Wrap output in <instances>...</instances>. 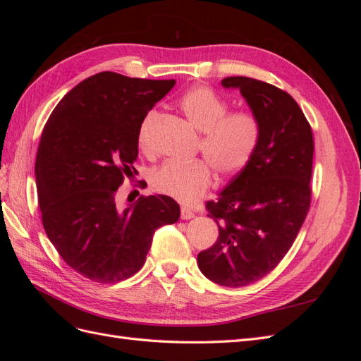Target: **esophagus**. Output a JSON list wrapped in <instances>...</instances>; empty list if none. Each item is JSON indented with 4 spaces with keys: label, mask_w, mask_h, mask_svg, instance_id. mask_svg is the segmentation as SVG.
Here are the masks:
<instances>
[{
    "label": "esophagus",
    "mask_w": 361,
    "mask_h": 361,
    "mask_svg": "<svg viewBox=\"0 0 361 361\" xmlns=\"http://www.w3.org/2000/svg\"><path fill=\"white\" fill-rule=\"evenodd\" d=\"M180 218L182 220H190V218H194V212L187 206L180 207Z\"/></svg>",
    "instance_id": "34e87169"
}]
</instances>
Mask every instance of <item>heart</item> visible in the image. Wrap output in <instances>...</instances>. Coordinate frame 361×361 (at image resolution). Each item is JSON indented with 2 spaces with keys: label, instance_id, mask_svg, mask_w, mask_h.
<instances>
[{
  "label": "heart",
  "instance_id": "heart-1",
  "mask_svg": "<svg viewBox=\"0 0 361 361\" xmlns=\"http://www.w3.org/2000/svg\"><path fill=\"white\" fill-rule=\"evenodd\" d=\"M182 111L202 133L199 152L206 161H167L150 174L154 191L182 203H192L209 190L212 170L228 179L241 173L253 158L260 140V122L253 111L231 110V105L209 87H195L182 97ZM157 118L150 111L140 128V146L149 150L147 133Z\"/></svg>",
  "mask_w": 361,
  "mask_h": 361
}]
</instances>
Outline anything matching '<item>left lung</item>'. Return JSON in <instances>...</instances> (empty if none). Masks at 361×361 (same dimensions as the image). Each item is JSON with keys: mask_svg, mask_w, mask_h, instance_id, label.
Listing matches in <instances>:
<instances>
[{"mask_svg": "<svg viewBox=\"0 0 361 361\" xmlns=\"http://www.w3.org/2000/svg\"><path fill=\"white\" fill-rule=\"evenodd\" d=\"M259 122L260 140L248 166L206 211L218 224L215 244L197 256L209 280L227 288L251 285L286 256L312 202L313 133L300 105L279 87L228 76Z\"/></svg>", "mask_w": 361, "mask_h": 361, "instance_id": "1", "label": "left lung"}]
</instances>
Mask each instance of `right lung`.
Here are the masks:
<instances>
[{
    "label": "right lung",
    "instance_id": "obj_1",
    "mask_svg": "<svg viewBox=\"0 0 361 361\" xmlns=\"http://www.w3.org/2000/svg\"><path fill=\"white\" fill-rule=\"evenodd\" d=\"M174 84L99 72L75 85L43 128L36 158L43 228L85 279L133 277L157 228L179 220L180 207L167 195H141L126 209L116 203L120 185L138 174L141 123Z\"/></svg>",
    "mask_w": 361,
    "mask_h": 361
}]
</instances>
